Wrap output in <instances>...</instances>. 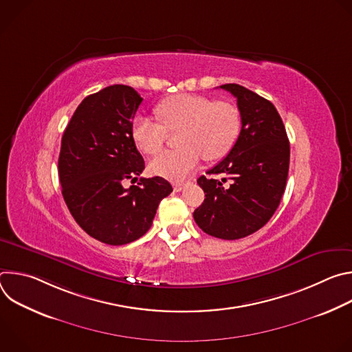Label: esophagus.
Returning <instances> with one entry per match:
<instances>
[{
  "label": "esophagus",
  "mask_w": 352,
  "mask_h": 352,
  "mask_svg": "<svg viewBox=\"0 0 352 352\" xmlns=\"http://www.w3.org/2000/svg\"><path fill=\"white\" fill-rule=\"evenodd\" d=\"M185 186V182H174L173 184V188H174V190L175 192H179V190H182V188Z\"/></svg>",
  "instance_id": "1"
}]
</instances>
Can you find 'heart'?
I'll return each instance as SVG.
<instances>
[{"label": "heart", "instance_id": "heart-1", "mask_svg": "<svg viewBox=\"0 0 352 352\" xmlns=\"http://www.w3.org/2000/svg\"><path fill=\"white\" fill-rule=\"evenodd\" d=\"M156 124L136 117L131 125V136L144 155L162 152L166 131L181 129L177 135L179 148L155 157L148 164L152 174L179 181L193 171L200 159L216 162L224 157L235 144L241 132V113L226 100L193 93H179L164 98L156 107Z\"/></svg>", "mask_w": 352, "mask_h": 352}]
</instances>
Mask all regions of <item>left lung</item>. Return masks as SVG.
Instances as JSON below:
<instances>
[{
    "label": "left lung",
    "instance_id": "left-lung-1",
    "mask_svg": "<svg viewBox=\"0 0 352 352\" xmlns=\"http://www.w3.org/2000/svg\"><path fill=\"white\" fill-rule=\"evenodd\" d=\"M220 87L236 98L241 132L227 157L208 171L223 178L197 179L205 200L193 219L212 236L239 239L262 228L277 210L288 177L289 142L269 100L236 83Z\"/></svg>",
    "mask_w": 352,
    "mask_h": 352
}]
</instances>
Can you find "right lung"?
Here are the masks:
<instances>
[{
	"mask_svg": "<svg viewBox=\"0 0 352 352\" xmlns=\"http://www.w3.org/2000/svg\"><path fill=\"white\" fill-rule=\"evenodd\" d=\"M138 91L113 85L83 98L61 140L58 175L65 204L83 231L107 245L136 241L152 227L160 200L173 192L162 177L140 178L142 155L131 136L142 103Z\"/></svg>",
	"mask_w": 352,
	"mask_h": 352,
	"instance_id": "obj_1",
	"label": "right lung"
}]
</instances>
